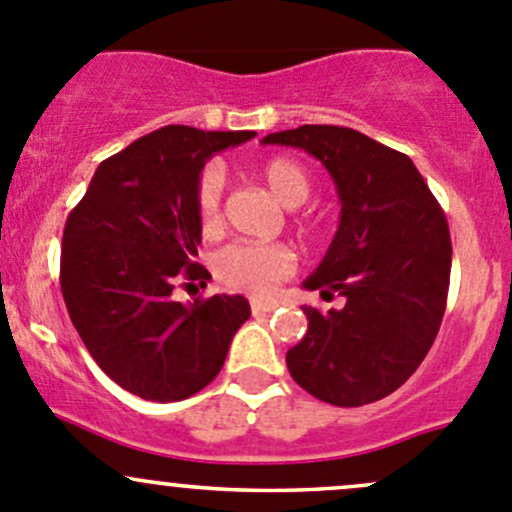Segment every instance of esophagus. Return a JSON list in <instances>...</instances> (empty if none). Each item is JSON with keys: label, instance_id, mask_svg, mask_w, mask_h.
Instances as JSON below:
<instances>
[{"label": "esophagus", "instance_id": "34e87169", "mask_svg": "<svg viewBox=\"0 0 512 512\" xmlns=\"http://www.w3.org/2000/svg\"><path fill=\"white\" fill-rule=\"evenodd\" d=\"M278 306V301H263V298H254L251 301V311L254 313H271Z\"/></svg>", "mask_w": 512, "mask_h": 512}]
</instances>
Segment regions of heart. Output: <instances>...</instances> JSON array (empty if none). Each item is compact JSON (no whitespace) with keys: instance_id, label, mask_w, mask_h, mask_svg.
I'll use <instances>...</instances> for the list:
<instances>
[{"instance_id":"b5f03b06","label":"heart","mask_w":512,"mask_h":512,"mask_svg":"<svg viewBox=\"0 0 512 512\" xmlns=\"http://www.w3.org/2000/svg\"><path fill=\"white\" fill-rule=\"evenodd\" d=\"M263 186L278 204L296 209L311 196V174L298 161L276 156L263 161L258 169ZM196 214L206 234H214L221 226V204H224V171L216 164H206L196 179ZM296 256L283 244H251L239 241L229 244L214 258V271L226 286L249 293H268L273 283L291 276Z\"/></svg>"}]
</instances>
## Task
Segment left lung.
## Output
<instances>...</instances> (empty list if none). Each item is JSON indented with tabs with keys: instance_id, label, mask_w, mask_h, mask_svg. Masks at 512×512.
Instances as JSON below:
<instances>
[{
	"instance_id": "left-lung-1",
	"label": "left lung",
	"mask_w": 512,
	"mask_h": 512,
	"mask_svg": "<svg viewBox=\"0 0 512 512\" xmlns=\"http://www.w3.org/2000/svg\"><path fill=\"white\" fill-rule=\"evenodd\" d=\"M263 144L316 156L341 199L336 236L303 288L346 306H301L308 331L288 371L331 406L381 401L416 373L443 321L453 256L443 209L406 154L356 129L306 124Z\"/></svg>"
}]
</instances>
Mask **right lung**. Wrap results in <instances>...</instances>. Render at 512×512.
Returning a JSON list of instances; mask_svg holds the SVG:
<instances>
[{"label":"right lung","mask_w":512,"mask_h":512,"mask_svg":"<svg viewBox=\"0 0 512 512\" xmlns=\"http://www.w3.org/2000/svg\"><path fill=\"white\" fill-rule=\"evenodd\" d=\"M254 131L171 124L101 161L62 239V296L101 371L144 401H184L219 376L249 321L244 296L174 301L179 281L211 278L196 263V179L206 161Z\"/></svg>","instance_id":"obj_1"}]
</instances>
